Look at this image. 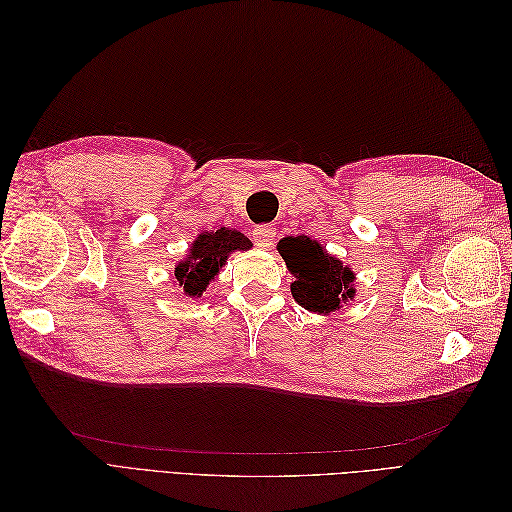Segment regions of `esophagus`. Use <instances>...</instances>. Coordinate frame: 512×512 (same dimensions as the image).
<instances>
[{
    "mask_svg": "<svg viewBox=\"0 0 512 512\" xmlns=\"http://www.w3.org/2000/svg\"><path fill=\"white\" fill-rule=\"evenodd\" d=\"M252 237H254V241H256L258 247H271V245H273V239H275V228H273L271 224L254 226Z\"/></svg>",
    "mask_w": 512,
    "mask_h": 512,
    "instance_id": "34e87169",
    "label": "esophagus"
}]
</instances>
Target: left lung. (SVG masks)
<instances>
[{
    "mask_svg": "<svg viewBox=\"0 0 512 512\" xmlns=\"http://www.w3.org/2000/svg\"><path fill=\"white\" fill-rule=\"evenodd\" d=\"M288 271L294 275L292 297L309 312L331 314L354 297V273L342 260L324 252L309 237H286L277 243Z\"/></svg>",
    "mask_w": 512,
    "mask_h": 512,
    "instance_id": "obj_1",
    "label": "left lung"
}]
</instances>
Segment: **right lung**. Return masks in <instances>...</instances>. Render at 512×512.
<instances>
[{
  "label": "right lung",
  "instance_id": "obj_1",
  "mask_svg": "<svg viewBox=\"0 0 512 512\" xmlns=\"http://www.w3.org/2000/svg\"><path fill=\"white\" fill-rule=\"evenodd\" d=\"M250 247L252 241L237 230L220 228L215 232H203L192 243L188 258L181 260L175 269L179 286L188 297H200L203 290H207V284L222 269L228 254L235 250H250Z\"/></svg>",
  "mask_w": 512,
  "mask_h": 512
}]
</instances>
